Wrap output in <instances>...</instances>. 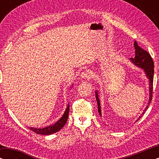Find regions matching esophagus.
Instances as JSON below:
<instances>
[{"label":"esophagus","instance_id":"esophagus-1","mask_svg":"<svg viewBox=\"0 0 159 159\" xmlns=\"http://www.w3.org/2000/svg\"><path fill=\"white\" fill-rule=\"evenodd\" d=\"M81 78L83 80H89L90 78V72L89 70H86L82 72L81 74Z\"/></svg>","mask_w":159,"mask_h":159}]
</instances>
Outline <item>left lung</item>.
I'll use <instances>...</instances> for the list:
<instances>
[{
  "label": "left lung",
  "mask_w": 159,
  "mask_h": 159,
  "mask_svg": "<svg viewBox=\"0 0 159 159\" xmlns=\"http://www.w3.org/2000/svg\"><path fill=\"white\" fill-rule=\"evenodd\" d=\"M134 47L135 49V56L134 58H130L129 60L134 65L136 66L139 67V68L143 69L144 72L145 74V76L148 79L149 81V101L148 103V105L145 109L143 110V112L142 114L143 115L146 110L148 108L150 104H151V100H152V95H153V75H154V64L153 59H152L151 56L150 54L145 51V50L139 46L137 43L136 41L134 43ZM95 98H96V101L98 103V113L100 116H101V103H100L99 99V95H98V90H95ZM142 116H140L138 117V119H140ZM137 120V121H138Z\"/></svg>",
  "instance_id": "1"
}]
</instances>
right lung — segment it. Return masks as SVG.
Returning <instances> with one entry per match:
<instances>
[{
  "label": "right lung",
  "instance_id": "1",
  "mask_svg": "<svg viewBox=\"0 0 159 159\" xmlns=\"http://www.w3.org/2000/svg\"><path fill=\"white\" fill-rule=\"evenodd\" d=\"M69 112V104H68L67 107L65 110V112L63 114V116L56 121L55 124L52 125H49L48 127H43V128H35V127H28V128L32 132H34L37 134H45V135H49V134H52L53 133H56L59 131L61 128L65 125L66 123L67 119H68Z\"/></svg>",
  "mask_w": 159,
  "mask_h": 159
}]
</instances>
